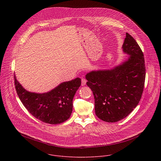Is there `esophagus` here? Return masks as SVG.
<instances>
[{
    "label": "esophagus",
    "mask_w": 161,
    "mask_h": 161,
    "mask_svg": "<svg viewBox=\"0 0 161 161\" xmlns=\"http://www.w3.org/2000/svg\"><path fill=\"white\" fill-rule=\"evenodd\" d=\"M87 80L85 79H82V86H84L86 84Z\"/></svg>",
    "instance_id": "1"
}]
</instances>
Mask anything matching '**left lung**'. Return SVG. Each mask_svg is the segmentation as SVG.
Wrapping results in <instances>:
<instances>
[{
    "instance_id": "1",
    "label": "left lung",
    "mask_w": 161,
    "mask_h": 161,
    "mask_svg": "<svg viewBox=\"0 0 161 161\" xmlns=\"http://www.w3.org/2000/svg\"><path fill=\"white\" fill-rule=\"evenodd\" d=\"M122 49L128 55L126 60L112 69L92 70L86 75L95 98V114L108 123L121 120L136 108L144 86V55L128 33Z\"/></svg>"
}]
</instances>
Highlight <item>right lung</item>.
Masks as SVG:
<instances>
[{
    "label": "right lung",
    "instance_id": "1",
    "mask_svg": "<svg viewBox=\"0 0 161 161\" xmlns=\"http://www.w3.org/2000/svg\"><path fill=\"white\" fill-rule=\"evenodd\" d=\"M17 95L26 110L39 120L51 125L63 123L72 112L73 98L81 85V79L61 83L45 93L29 92L25 89L14 75Z\"/></svg>",
    "mask_w": 161,
    "mask_h": 161
}]
</instances>
